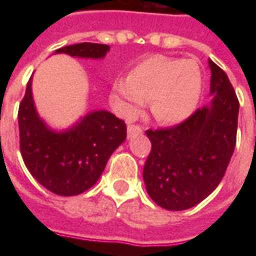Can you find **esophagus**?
I'll return each mask as SVG.
<instances>
[{
	"mask_svg": "<svg viewBox=\"0 0 256 256\" xmlns=\"http://www.w3.org/2000/svg\"><path fill=\"white\" fill-rule=\"evenodd\" d=\"M142 133V128L140 126H134V124H130L128 128V137H133V136H138V134Z\"/></svg>",
	"mask_w": 256,
	"mask_h": 256,
	"instance_id": "34e87169",
	"label": "esophagus"
}]
</instances>
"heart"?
Returning a JSON list of instances; mask_svg holds the SVG:
<instances>
[{
	"instance_id": "1",
	"label": "heart",
	"mask_w": 256,
	"mask_h": 256,
	"mask_svg": "<svg viewBox=\"0 0 256 256\" xmlns=\"http://www.w3.org/2000/svg\"><path fill=\"white\" fill-rule=\"evenodd\" d=\"M203 90V75L192 58L150 56L134 66L128 76L114 80L110 101L124 119L142 111L145 101L163 124L184 122L196 111Z\"/></svg>"
}]
</instances>
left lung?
Here are the masks:
<instances>
[{"instance_id":"left-lung-1","label":"left lung","mask_w":256,"mask_h":256,"mask_svg":"<svg viewBox=\"0 0 256 256\" xmlns=\"http://www.w3.org/2000/svg\"><path fill=\"white\" fill-rule=\"evenodd\" d=\"M211 101L177 126L148 130L145 188L158 206L182 211L198 204L225 176L236 145L238 100L228 75L212 60Z\"/></svg>"}]
</instances>
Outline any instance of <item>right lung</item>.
<instances>
[{
	"instance_id": "1",
	"label": "right lung",
	"mask_w": 256,
	"mask_h": 256,
	"mask_svg": "<svg viewBox=\"0 0 256 256\" xmlns=\"http://www.w3.org/2000/svg\"><path fill=\"white\" fill-rule=\"evenodd\" d=\"M108 52V45L84 42L54 53L98 60ZM31 84L32 76L18 114L20 152L26 167L54 194H80L98 181L110 156L126 140V124L111 112L94 110L68 128H52L36 111Z\"/></svg>"
}]
</instances>
